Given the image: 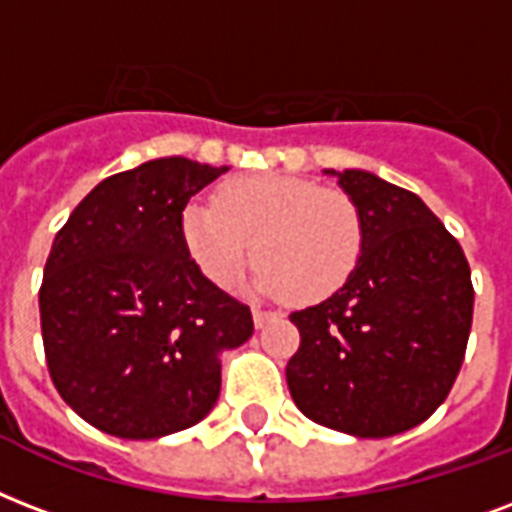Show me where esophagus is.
Segmentation results:
<instances>
[{
	"mask_svg": "<svg viewBox=\"0 0 512 512\" xmlns=\"http://www.w3.org/2000/svg\"><path fill=\"white\" fill-rule=\"evenodd\" d=\"M252 317H255V327H263L265 322H271L273 317H279V311H271V308L252 306Z\"/></svg>",
	"mask_w": 512,
	"mask_h": 512,
	"instance_id": "obj_1",
	"label": "esophagus"
}]
</instances>
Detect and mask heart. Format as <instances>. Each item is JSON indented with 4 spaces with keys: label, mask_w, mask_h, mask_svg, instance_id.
<instances>
[{
    "label": "heart",
    "mask_w": 512,
    "mask_h": 512,
    "mask_svg": "<svg viewBox=\"0 0 512 512\" xmlns=\"http://www.w3.org/2000/svg\"><path fill=\"white\" fill-rule=\"evenodd\" d=\"M182 233L209 282L228 287L252 255V287L290 303L335 295L365 244L362 214L349 193L290 174L230 179L214 204L187 206Z\"/></svg>",
    "instance_id": "1"
}]
</instances>
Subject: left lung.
<instances>
[{"label":"left lung","mask_w":512,"mask_h":512,"mask_svg":"<svg viewBox=\"0 0 512 512\" xmlns=\"http://www.w3.org/2000/svg\"><path fill=\"white\" fill-rule=\"evenodd\" d=\"M365 225L341 290L290 314L287 386L300 411L357 438H389L438 411L473 327L470 263L419 195L360 169L330 171Z\"/></svg>","instance_id":"left-lung-1"}]
</instances>
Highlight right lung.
<instances>
[{"label": "right lung", "instance_id": "obj_1", "mask_svg": "<svg viewBox=\"0 0 512 512\" xmlns=\"http://www.w3.org/2000/svg\"><path fill=\"white\" fill-rule=\"evenodd\" d=\"M222 169L158 158L112 174L56 233L39 287L58 395L107 435L152 440L198 424L220 397V354L252 311L206 279L182 212Z\"/></svg>", "mask_w": 512, "mask_h": 512}]
</instances>
